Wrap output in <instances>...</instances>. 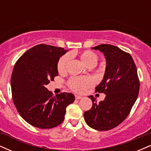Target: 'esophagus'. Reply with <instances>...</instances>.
Returning a JSON list of instances; mask_svg holds the SVG:
<instances>
[{"instance_id":"34e87169","label":"esophagus","mask_w":151,"mask_h":151,"mask_svg":"<svg viewBox=\"0 0 151 151\" xmlns=\"http://www.w3.org/2000/svg\"><path fill=\"white\" fill-rule=\"evenodd\" d=\"M82 98L81 96H79V95H75V99H80Z\"/></svg>"}]
</instances>
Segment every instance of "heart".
Masks as SVG:
<instances>
[{
    "mask_svg": "<svg viewBox=\"0 0 151 151\" xmlns=\"http://www.w3.org/2000/svg\"><path fill=\"white\" fill-rule=\"evenodd\" d=\"M79 58L82 63L86 67H93L96 65L98 60V56L96 53L89 50L81 52L79 54ZM69 61L68 55H64L61 57L58 62V70L60 73H62L65 71L66 66ZM93 84L92 79L88 77H73L70 78L68 81V85L70 88L74 91L81 93L84 91Z\"/></svg>",
    "mask_w": 151,
    "mask_h": 151,
    "instance_id": "heart-1",
    "label": "heart"
}]
</instances>
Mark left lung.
<instances>
[{"label": "left lung", "instance_id": "8db88e82", "mask_svg": "<svg viewBox=\"0 0 151 151\" xmlns=\"http://www.w3.org/2000/svg\"><path fill=\"white\" fill-rule=\"evenodd\" d=\"M91 49L99 50L105 57L104 76L96 91L105 93L106 97L97 103L93 96H89L93 104L84 112V120L93 129L108 131L119 126L129 114L139 92V79L130 54L107 44Z\"/></svg>", "mask_w": 151, "mask_h": 151}]
</instances>
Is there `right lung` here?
<instances>
[{
	"instance_id": "obj_1",
	"label": "right lung",
	"mask_w": 151,
	"mask_h": 151,
	"mask_svg": "<svg viewBox=\"0 0 151 151\" xmlns=\"http://www.w3.org/2000/svg\"><path fill=\"white\" fill-rule=\"evenodd\" d=\"M67 51L38 45L24 53L14 66L10 79L13 103L22 119L35 127L47 129L61 124L66 108L75 99L72 93L53 96L45 87L58 76V60Z\"/></svg>"
}]
</instances>
